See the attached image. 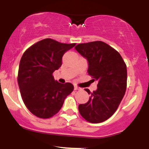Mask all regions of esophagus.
Masks as SVG:
<instances>
[{"label":"esophagus","mask_w":149,"mask_h":149,"mask_svg":"<svg viewBox=\"0 0 149 149\" xmlns=\"http://www.w3.org/2000/svg\"><path fill=\"white\" fill-rule=\"evenodd\" d=\"M80 88H78V86H76V85H75V86H74V90H80Z\"/></svg>","instance_id":"1"}]
</instances>
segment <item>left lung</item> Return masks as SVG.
<instances>
[{
  "label": "left lung",
  "instance_id": "obj_1",
  "mask_svg": "<svg viewBox=\"0 0 149 149\" xmlns=\"http://www.w3.org/2000/svg\"><path fill=\"white\" fill-rule=\"evenodd\" d=\"M75 49L87 59L88 72L98 82L88 102L80 104L82 117L92 123L104 122L115 113L127 87V67L118 52L106 42L94 41L77 45Z\"/></svg>",
  "mask_w": 149,
  "mask_h": 149
}]
</instances>
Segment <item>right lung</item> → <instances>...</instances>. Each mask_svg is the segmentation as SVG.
<instances>
[{
    "mask_svg": "<svg viewBox=\"0 0 149 149\" xmlns=\"http://www.w3.org/2000/svg\"><path fill=\"white\" fill-rule=\"evenodd\" d=\"M75 45L46 38L31 46L22 55L19 88L26 107L37 117L49 118L55 115L73 90L71 83L61 84L54 80L52 73L61 66L64 53Z\"/></svg>",
    "mask_w": 149,
    "mask_h": 149,
    "instance_id": "obj_1",
    "label": "right lung"
}]
</instances>
